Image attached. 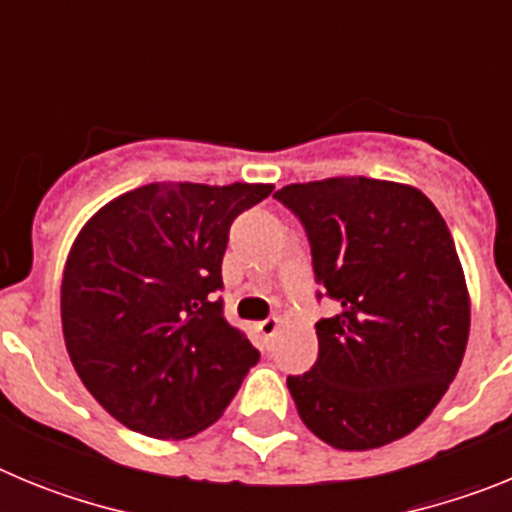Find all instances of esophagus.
Masks as SVG:
<instances>
[{
  "mask_svg": "<svg viewBox=\"0 0 512 512\" xmlns=\"http://www.w3.org/2000/svg\"><path fill=\"white\" fill-rule=\"evenodd\" d=\"M278 326H280L278 319H265V321H257L255 329L262 339H273V336L278 334Z\"/></svg>",
  "mask_w": 512,
  "mask_h": 512,
  "instance_id": "34e87169",
  "label": "esophagus"
}]
</instances>
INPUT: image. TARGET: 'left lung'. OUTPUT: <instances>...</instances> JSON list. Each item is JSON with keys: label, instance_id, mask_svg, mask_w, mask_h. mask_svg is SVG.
<instances>
[{"label": "left lung", "instance_id": "1", "mask_svg": "<svg viewBox=\"0 0 512 512\" xmlns=\"http://www.w3.org/2000/svg\"><path fill=\"white\" fill-rule=\"evenodd\" d=\"M313 273L339 313L316 324L319 359L288 377L298 416L334 449L416 431L457 377L469 290L439 209L418 188L365 176L283 186Z\"/></svg>", "mask_w": 512, "mask_h": 512}]
</instances>
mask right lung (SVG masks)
<instances>
[{
  "label": "right lung",
  "mask_w": 512,
  "mask_h": 512,
  "mask_svg": "<svg viewBox=\"0 0 512 512\" xmlns=\"http://www.w3.org/2000/svg\"><path fill=\"white\" fill-rule=\"evenodd\" d=\"M270 193V183H147L101 206L73 239L63 339L86 390L122 426L196 436L260 359L214 290L229 227Z\"/></svg>",
  "instance_id": "add662e5"
}]
</instances>
